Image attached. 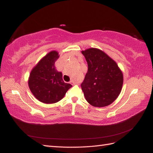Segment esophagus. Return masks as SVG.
<instances>
[{
	"mask_svg": "<svg viewBox=\"0 0 153 153\" xmlns=\"http://www.w3.org/2000/svg\"><path fill=\"white\" fill-rule=\"evenodd\" d=\"M70 83L72 84V85H75V84H76V83L75 82L74 80H71V81H70Z\"/></svg>",
	"mask_w": 153,
	"mask_h": 153,
	"instance_id": "1",
	"label": "esophagus"
}]
</instances>
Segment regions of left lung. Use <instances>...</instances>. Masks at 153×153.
Wrapping results in <instances>:
<instances>
[{
  "mask_svg": "<svg viewBox=\"0 0 153 153\" xmlns=\"http://www.w3.org/2000/svg\"><path fill=\"white\" fill-rule=\"evenodd\" d=\"M88 70L81 85L85 99L91 105L105 107L118 98L123 77L116 62L105 52L96 48L82 51Z\"/></svg>",
  "mask_w": 153,
  "mask_h": 153,
  "instance_id": "left-lung-1",
  "label": "left lung"
}]
</instances>
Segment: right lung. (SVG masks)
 <instances>
[{
  "label": "right lung",
  "instance_id": "1",
  "mask_svg": "<svg viewBox=\"0 0 153 153\" xmlns=\"http://www.w3.org/2000/svg\"><path fill=\"white\" fill-rule=\"evenodd\" d=\"M59 56L57 51H51L32 69L29 77L28 85L31 92L43 103L53 104L60 101L72 86L64 83L62 74L55 68V62Z\"/></svg>",
  "mask_w": 153,
  "mask_h": 153
}]
</instances>
